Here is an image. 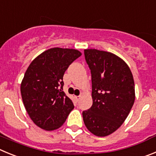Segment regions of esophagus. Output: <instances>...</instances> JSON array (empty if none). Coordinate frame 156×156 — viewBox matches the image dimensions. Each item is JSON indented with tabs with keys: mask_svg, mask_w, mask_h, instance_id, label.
Instances as JSON below:
<instances>
[{
	"mask_svg": "<svg viewBox=\"0 0 156 156\" xmlns=\"http://www.w3.org/2000/svg\"><path fill=\"white\" fill-rule=\"evenodd\" d=\"M75 99H76L77 102H78V101L80 100V99H81V95H77V96H75Z\"/></svg>",
	"mask_w": 156,
	"mask_h": 156,
	"instance_id": "esophagus-1",
	"label": "esophagus"
}]
</instances>
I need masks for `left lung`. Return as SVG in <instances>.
Instances as JSON below:
<instances>
[{"label": "left lung", "instance_id": "left-lung-1", "mask_svg": "<svg viewBox=\"0 0 156 156\" xmlns=\"http://www.w3.org/2000/svg\"><path fill=\"white\" fill-rule=\"evenodd\" d=\"M84 54L92 88V106L82 112L84 123L94 135L105 137L122 125L134 105V78L118 56L95 49H87Z\"/></svg>", "mask_w": 156, "mask_h": 156}]
</instances>
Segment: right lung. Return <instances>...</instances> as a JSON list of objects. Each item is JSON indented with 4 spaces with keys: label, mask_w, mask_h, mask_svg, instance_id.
<instances>
[{
    "label": "right lung",
    "mask_w": 156,
    "mask_h": 156,
    "mask_svg": "<svg viewBox=\"0 0 156 156\" xmlns=\"http://www.w3.org/2000/svg\"><path fill=\"white\" fill-rule=\"evenodd\" d=\"M81 55L75 49H49L29 64L21 83V95L33 123L45 130L61 127L74 109L63 91L64 72Z\"/></svg>",
    "instance_id": "obj_1"
}]
</instances>
